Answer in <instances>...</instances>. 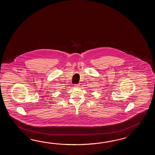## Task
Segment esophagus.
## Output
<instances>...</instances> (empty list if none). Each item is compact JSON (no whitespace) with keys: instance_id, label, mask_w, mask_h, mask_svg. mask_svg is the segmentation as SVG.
I'll return each mask as SVG.
<instances>
[{"instance_id":"esophagus-1","label":"esophagus","mask_w":155,"mask_h":155,"mask_svg":"<svg viewBox=\"0 0 155 155\" xmlns=\"http://www.w3.org/2000/svg\"><path fill=\"white\" fill-rule=\"evenodd\" d=\"M74 86H75V87H79L80 85H79V84H75V85Z\"/></svg>"}]
</instances>
